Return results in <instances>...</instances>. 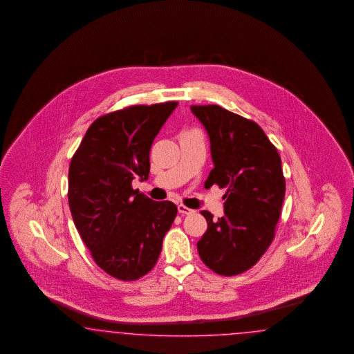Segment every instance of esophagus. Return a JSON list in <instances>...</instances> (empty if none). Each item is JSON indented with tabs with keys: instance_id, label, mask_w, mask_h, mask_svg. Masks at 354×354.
<instances>
[{
	"instance_id": "esophagus-1",
	"label": "esophagus",
	"mask_w": 354,
	"mask_h": 354,
	"mask_svg": "<svg viewBox=\"0 0 354 354\" xmlns=\"http://www.w3.org/2000/svg\"><path fill=\"white\" fill-rule=\"evenodd\" d=\"M178 212L183 215H189L194 213L193 209H189V207H187V206H184V205L182 204L178 205Z\"/></svg>"
}]
</instances>
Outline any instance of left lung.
<instances>
[{
  "instance_id": "1",
  "label": "left lung",
  "mask_w": 354,
  "mask_h": 354,
  "mask_svg": "<svg viewBox=\"0 0 354 354\" xmlns=\"http://www.w3.org/2000/svg\"><path fill=\"white\" fill-rule=\"evenodd\" d=\"M191 110L210 139L214 169L205 188H227L222 218L201 212L207 230L198 254L216 274L237 275L257 263L275 236L286 193L281 160L257 123L218 105Z\"/></svg>"
}]
</instances>
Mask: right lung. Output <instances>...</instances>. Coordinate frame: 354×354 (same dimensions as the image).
Returning a JSON list of instances; mask_svg holds the SVG:
<instances>
[{
    "label": "right lung",
    "instance_id": "right-lung-1",
    "mask_svg": "<svg viewBox=\"0 0 354 354\" xmlns=\"http://www.w3.org/2000/svg\"><path fill=\"white\" fill-rule=\"evenodd\" d=\"M178 102L135 105L97 118L68 169V205L97 265L120 280L148 274L178 213L171 201H153L132 180L149 176L154 138Z\"/></svg>",
    "mask_w": 354,
    "mask_h": 354
}]
</instances>
